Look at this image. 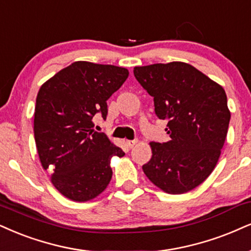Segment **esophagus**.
Masks as SVG:
<instances>
[{"instance_id":"34e87169","label":"esophagus","mask_w":251,"mask_h":251,"mask_svg":"<svg viewBox=\"0 0 251 251\" xmlns=\"http://www.w3.org/2000/svg\"><path fill=\"white\" fill-rule=\"evenodd\" d=\"M136 143H137V141H126V147H128L129 149H132V148H134L136 145Z\"/></svg>"}]
</instances>
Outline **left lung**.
<instances>
[{"instance_id": "1", "label": "left lung", "mask_w": 251, "mask_h": 251, "mask_svg": "<svg viewBox=\"0 0 251 251\" xmlns=\"http://www.w3.org/2000/svg\"><path fill=\"white\" fill-rule=\"evenodd\" d=\"M134 75L153 98L158 119L168 121L171 137L151 142L145 176L166 193H186L206 180L221 154L230 121L225 89L181 61L135 67Z\"/></svg>"}]
</instances>
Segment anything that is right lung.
<instances>
[{
    "label": "right lung",
    "mask_w": 251,
    "mask_h": 251,
    "mask_svg": "<svg viewBox=\"0 0 251 251\" xmlns=\"http://www.w3.org/2000/svg\"><path fill=\"white\" fill-rule=\"evenodd\" d=\"M125 67L75 61L40 87L33 132L43 169L53 186L73 201H88L106 190L111 157H123L103 132L93 129V117L106 120L107 100L128 78Z\"/></svg>",
    "instance_id": "right-lung-1"
}]
</instances>
